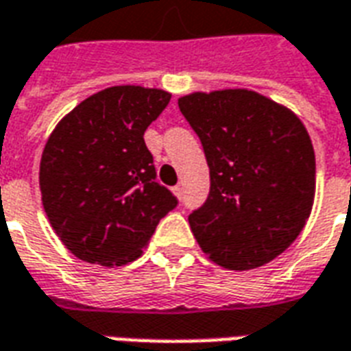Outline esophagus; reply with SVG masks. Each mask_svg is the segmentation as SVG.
<instances>
[{"mask_svg":"<svg viewBox=\"0 0 351 351\" xmlns=\"http://www.w3.org/2000/svg\"><path fill=\"white\" fill-rule=\"evenodd\" d=\"M173 193H175L176 197L180 199L182 197V188H180V186H175V188H173Z\"/></svg>","mask_w":351,"mask_h":351,"instance_id":"1","label":"esophagus"}]
</instances>
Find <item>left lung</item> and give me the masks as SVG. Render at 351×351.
Segmentation results:
<instances>
[{"mask_svg":"<svg viewBox=\"0 0 351 351\" xmlns=\"http://www.w3.org/2000/svg\"><path fill=\"white\" fill-rule=\"evenodd\" d=\"M210 169L206 203L188 216L213 263L250 271L287 250L306 226L316 156L299 116L246 88L178 99Z\"/></svg>","mask_w":351,"mask_h":351,"instance_id":"8db88e82","label":"left lung"}]
</instances>
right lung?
I'll list each match as a JSON object with an SVG mask.
<instances>
[{
    "instance_id": "add662e5",
    "label": "right lung",
    "mask_w": 351,
    "mask_h": 351,
    "mask_svg": "<svg viewBox=\"0 0 351 351\" xmlns=\"http://www.w3.org/2000/svg\"><path fill=\"white\" fill-rule=\"evenodd\" d=\"M169 101L160 88H105L50 133L39 167L43 208L73 256L103 267L131 263L176 206L156 182L145 145L146 128Z\"/></svg>"
}]
</instances>
